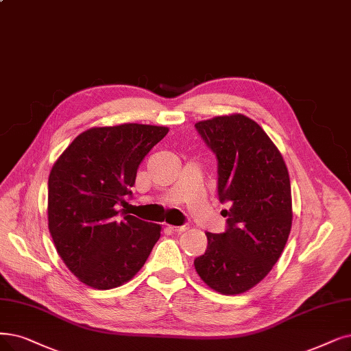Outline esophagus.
Segmentation results:
<instances>
[{"mask_svg": "<svg viewBox=\"0 0 351 351\" xmlns=\"http://www.w3.org/2000/svg\"><path fill=\"white\" fill-rule=\"evenodd\" d=\"M168 228H170L174 232H177V233H181V232L189 230V224H183V226H173V224H170V226H168Z\"/></svg>", "mask_w": 351, "mask_h": 351, "instance_id": "34e87169", "label": "esophagus"}]
</instances>
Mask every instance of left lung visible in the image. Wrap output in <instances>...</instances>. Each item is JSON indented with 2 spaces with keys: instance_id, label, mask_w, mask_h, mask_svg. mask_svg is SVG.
I'll return each mask as SVG.
<instances>
[{
  "instance_id": "obj_1",
  "label": "left lung",
  "mask_w": 351,
  "mask_h": 351,
  "mask_svg": "<svg viewBox=\"0 0 351 351\" xmlns=\"http://www.w3.org/2000/svg\"><path fill=\"white\" fill-rule=\"evenodd\" d=\"M219 161V199L228 229L207 232V249L194 259L203 282L223 295L254 288L271 272L292 226L291 181L272 139L242 114L195 123Z\"/></svg>"
}]
</instances>
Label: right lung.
<instances>
[{
    "mask_svg": "<svg viewBox=\"0 0 351 351\" xmlns=\"http://www.w3.org/2000/svg\"><path fill=\"white\" fill-rule=\"evenodd\" d=\"M167 127L121 123L79 134L49 176V230L56 250L80 282L123 285L143 268L161 226L118 210L131 194L147 154Z\"/></svg>",
    "mask_w": 351,
    "mask_h": 351,
    "instance_id": "add662e5",
    "label": "right lung"
}]
</instances>
